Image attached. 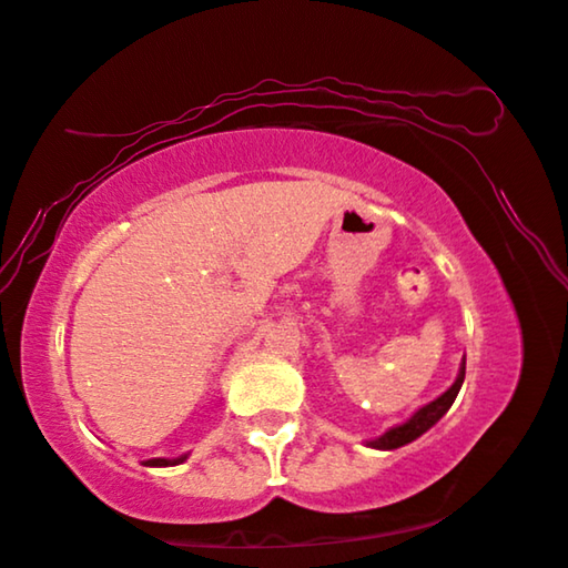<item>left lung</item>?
Returning a JSON list of instances; mask_svg holds the SVG:
<instances>
[{"mask_svg": "<svg viewBox=\"0 0 568 568\" xmlns=\"http://www.w3.org/2000/svg\"><path fill=\"white\" fill-rule=\"evenodd\" d=\"M464 376H466V361L462 364V372H458L456 382L450 384V389L443 392L438 399L430 402V405H425V407L417 409V413L409 417L407 423H402L397 427H389V430H386L384 435H379V438H376V440H368L366 446L379 448V450H392V448L407 446V443H413L415 438H420V435L430 430V427L438 423L443 415L448 413L450 405H454L456 394H458V389H462V384H464Z\"/></svg>", "mask_w": 568, "mask_h": 568, "instance_id": "8db88e82", "label": "left lung"}]
</instances>
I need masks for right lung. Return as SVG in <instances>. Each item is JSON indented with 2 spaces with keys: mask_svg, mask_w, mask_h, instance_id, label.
<instances>
[{
  "mask_svg": "<svg viewBox=\"0 0 568 568\" xmlns=\"http://www.w3.org/2000/svg\"><path fill=\"white\" fill-rule=\"evenodd\" d=\"M186 456H182V458H151V462H145L148 466H176V464H182Z\"/></svg>",
  "mask_w": 568,
  "mask_h": 568,
  "instance_id": "obj_1",
  "label": "right lung"
}]
</instances>
